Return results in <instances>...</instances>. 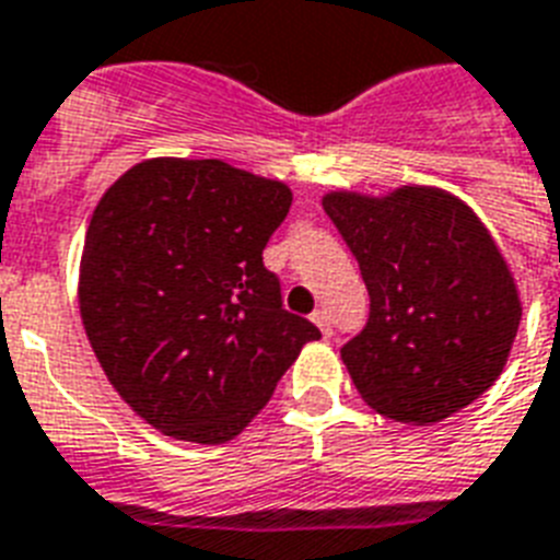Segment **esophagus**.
<instances>
[{"instance_id":"obj_1","label":"esophagus","mask_w":560,"mask_h":560,"mask_svg":"<svg viewBox=\"0 0 560 560\" xmlns=\"http://www.w3.org/2000/svg\"><path fill=\"white\" fill-rule=\"evenodd\" d=\"M311 319H314V325L325 334V337H331L334 325H331V316H328V311H325V307H316L314 314H311Z\"/></svg>"}]
</instances>
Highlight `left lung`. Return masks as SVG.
I'll list each match as a JSON object with an SVG mask.
<instances>
[{
	"label": "left lung",
	"mask_w": 560,
	"mask_h": 560,
	"mask_svg": "<svg viewBox=\"0 0 560 560\" xmlns=\"http://www.w3.org/2000/svg\"><path fill=\"white\" fill-rule=\"evenodd\" d=\"M369 290V323L340 358L374 412L427 427L494 386L523 307L500 246L468 202L433 186L331 191Z\"/></svg>",
	"instance_id": "left-lung-1"
}]
</instances>
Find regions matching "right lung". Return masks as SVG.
<instances>
[{"label": "right lung", "instance_id": "obj_1", "mask_svg": "<svg viewBox=\"0 0 560 560\" xmlns=\"http://www.w3.org/2000/svg\"><path fill=\"white\" fill-rule=\"evenodd\" d=\"M290 202L279 179L156 156L125 171L92 211L83 328L113 389L160 433L235 439L302 346L323 337L281 307L261 258Z\"/></svg>", "mask_w": 560, "mask_h": 560}]
</instances>
